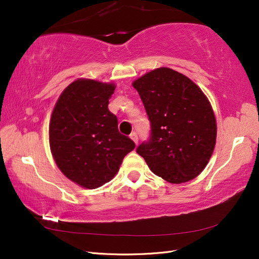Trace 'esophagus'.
<instances>
[{
	"label": "esophagus",
	"mask_w": 259,
	"mask_h": 259,
	"mask_svg": "<svg viewBox=\"0 0 259 259\" xmlns=\"http://www.w3.org/2000/svg\"><path fill=\"white\" fill-rule=\"evenodd\" d=\"M130 137H131V139L133 140V142H134L136 145L138 144V136H137V134H136V133L135 132H133L132 133V134L130 135Z\"/></svg>",
	"instance_id": "1"
}]
</instances>
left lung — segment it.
Listing matches in <instances>:
<instances>
[{
	"mask_svg": "<svg viewBox=\"0 0 259 259\" xmlns=\"http://www.w3.org/2000/svg\"><path fill=\"white\" fill-rule=\"evenodd\" d=\"M151 122V137L137 148L153 173L170 184L190 182L213 154L217 124L209 100L189 77L161 67L132 83Z\"/></svg>",
	"mask_w": 259,
	"mask_h": 259,
	"instance_id": "left-lung-1",
	"label": "left lung"
}]
</instances>
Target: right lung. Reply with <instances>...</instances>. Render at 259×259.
I'll use <instances>...</instances> for the list:
<instances>
[{
    "label": "right lung",
    "mask_w": 259,
    "mask_h": 259,
    "mask_svg": "<svg viewBox=\"0 0 259 259\" xmlns=\"http://www.w3.org/2000/svg\"><path fill=\"white\" fill-rule=\"evenodd\" d=\"M114 83L77 79L62 91L50 122V147L55 163L67 178L96 189L115 176L135 144L117 130L108 109Z\"/></svg>",
    "instance_id": "obj_1"
}]
</instances>
